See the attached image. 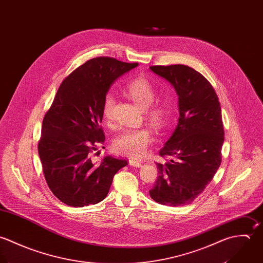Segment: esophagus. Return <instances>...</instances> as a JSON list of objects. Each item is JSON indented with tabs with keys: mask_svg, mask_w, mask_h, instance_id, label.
<instances>
[{
	"mask_svg": "<svg viewBox=\"0 0 263 263\" xmlns=\"http://www.w3.org/2000/svg\"><path fill=\"white\" fill-rule=\"evenodd\" d=\"M129 164L132 166H135V167H140L142 165V163L140 161L135 160V159H129Z\"/></svg>",
	"mask_w": 263,
	"mask_h": 263,
	"instance_id": "esophagus-1",
	"label": "esophagus"
}]
</instances>
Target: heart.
I'll use <instances>...</instances> for the list:
<instances>
[{"label":"heart","mask_w":263,"mask_h":263,"mask_svg":"<svg viewBox=\"0 0 263 263\" xmlns=\"http://www.w3.org/2000/svg\"><path fill=\"white\" fill-rule=\"evenodd\" d=\"M126 91L132 101L144 108L145 119L157 130L162 129L170 118L171 108L165 102H156L157 89L155 85L145 77H139L131 81ZM116 106V98L108 92L104 98L103 115L105 121L109 123L112 120L114 109ZM152 141V132L147 127L127 129L120 133L112 141L115 153L129 158L142 157Z\"/></svg>","instance_id":"heart-1"}]
</instances>
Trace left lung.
<instances>
[{
  "mask_svg": "<svg viewBox=\"0 0 263 263\" xmlns=\"http://www.w3.org/2000/svg\"><path fill=\"white\" fill-rule=\"evenodd\" d=\"M178 95L180 117L172 137L159 151L158 177L149 190L160 204L186 205L213 179L221 162L224 131L218 98L210 81L186 65L151 66Z\"/></svg>",
  "mask_w": 263,
  "mask_h": 263,
  "instance_id": "8db88e82",
  "label": "left lung"
}]
</instances>
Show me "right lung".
Masks as SVG:
<instances>
[{"mask_svg":"<svg viewBox=\"0 0 263 263\" xmlns=\"http://www.w3.org/2000/svg\"><path fill=\"white\" fill-rule=\"evenodd\" d=\"M137 65L98 57L62 81L44 117L37 149L47 184L63 203L82 208L102 201L116 173L128 164L110 156L99 163L92 158L105 143L104 98L119 76Z\"/></svg>","mask_w":263,"mask_h":263,"instance_id":"1","label":"right lung"}]
</instances>
